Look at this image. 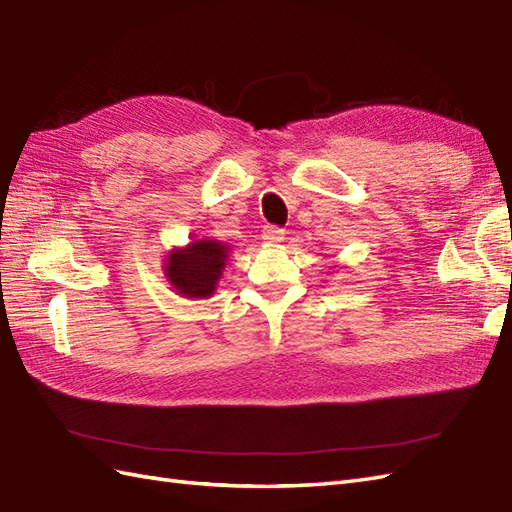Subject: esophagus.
<instances>
[{
  "label": "esophagus",
  "mask_w": 512,
  "mask_h": 512,
  "mask_svg": "<svg viewBox=\"0 0 512 512\" xmlns=\"http://www.w3.org/2000/svg\"><path fill=\"white\" fill-rule=\"evenodd\" d=\"M283 238H285V231L279 227H264V231H261V240L272 246L283 242Z\"/></svg>",
  "instance_id": "1"
}]
</instances>
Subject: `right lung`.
<instances>
[{
	"mask_svg": "<svg viewBox=\"0 0 512 512\" xmlns=\"http://www.w3.org/2000/svg\"><path fill=\"white\" fill-rule=\"evenodd\" d=\"M229 246L218 240H192L170 248L164 257V277L183 298H209L227 266Z\"/></svg>",
	"mask_w": 512,
	"mask_h": 512,
	"instance_id": "add662e5",
	"label": "right lung"
}]
</instances>
